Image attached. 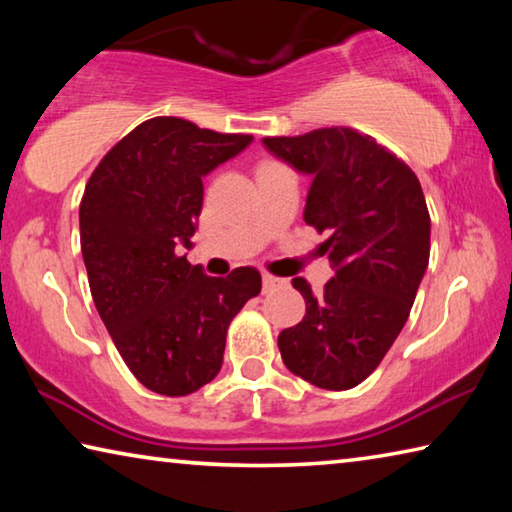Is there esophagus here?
I'll return each mask as SVG.
<instances>
[{
    "label": "esophagus",
    "instance_id": "1",
    "mask_svg": "<svg viewBox=\"0 0 512 512\" xmlns=\"http://www.w3.org/2000/svg\"><path fill=\"white\" fill-rule=\"evenodd\" d=\"M280 277H273V275H268V273H264L262 275V284H264V291H271V289H275V287H280Z\"/></svg>",
    "mask_w": 512,
    "mask_h": 512
}]
</instances>
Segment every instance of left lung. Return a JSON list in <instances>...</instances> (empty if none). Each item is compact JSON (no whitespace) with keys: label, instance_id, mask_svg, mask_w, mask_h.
<instances>
[{"label":"left lung","instance_id":"obj_1","mask_svg":"<svg viewBox=\"0 0 512 512\" xmlns=\"http://www.w3.org/2000/svg\"><path fill=\"white\" fill-rule=\"evenodd\" d=\"M311 176L305 223L327 232L334 277L318 293L293 277L307 314L277 336L293 375L325 391L361 384L391 350L429 264L431 219L420 180L395 153L354 128L264 137Z\"/></svg>","mask_w":512,"mask_h":512}]
</instances>
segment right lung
Wrapping results in <instances>:
<instances>
[{"label":"right lung","instance_id":"obj_1","mask_svg":"<svg viewBox=\"0 0 512 512\" xmlns=\"http://www.w3.org/2000/svg\"><path fill=\"white\" fill-rule=\"evenodd\" d=\"M253 142L153 117L103 155L81 198V253L103 325L140 384L183 397L219 375L230 320L262 291L239 266L210 277L187 262L203 176Z\"/></svg>","mask_w":512,"mask_h":512}]
</instances>
